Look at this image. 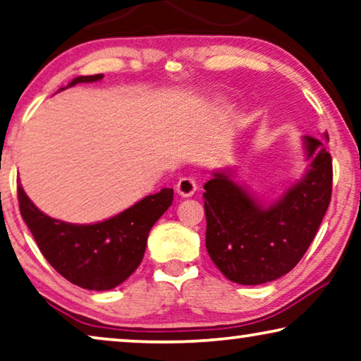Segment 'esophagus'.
Masks as SVG:
<instances>
[{
  "instance_id": "obj_1",
  "label": "esophagus",
  "mask_w": 361,
  "mask_h": 361,
  "mask_svg": "<svg viewBox=\"0 0 361 361\" xmlns=\"http://www.w3.org/2000/svg\"><path fill=\"white\" fill-rule=\"evenodd\" d=\"M197 183L191 176H183V178L176 183V192L183 197H190L196 192Z\"/></svg>"
}]
</instances>
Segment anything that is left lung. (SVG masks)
I'll use <instances>...</instances> for the list:
<instances>
[{
    "instance_id": "obj_1",
    "label": "left lung",
    "mask_w": 361,
    "mask_h": 361,
    "mask_svg": "<svg viewBox=\"0 0 361 361\" xmlns=\"http://www.w3.org/2000/svg\"><path fill=\"white\" fill-rule=\"evenodd\" d=\"M303 146L305 175L269 206L238 185L232 170L215 171L204 185L206 248L228 281H276L298 264L313 241L331 202L332 159L322 139L305 136Z\"/></svg>"
}]
</instances>
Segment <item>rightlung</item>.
I'll use <instances>...</instances> for the list:
<instances>
[{
    "mask_svg": "<svg viewBox=\"0 0 361 361\" xmlns=\"http://www.w3.org/2000/svg\"><path fill=\"white\" fill-rule=\"evenodd\" d=\"M102 78L104 74L74 78L68 87ZM18 197L20 215L50 266L78 287L102 292L118 287L141 264L150 228L171 206L173 190L164 188L115 217L89 225L48 217L20 185Z\"/></svg>",
    "mask_w": 361,
    "mask_h": 361,
    "instance_id": "add662e5",
    "label": "right lung"
}]
</instances>
